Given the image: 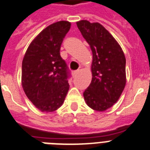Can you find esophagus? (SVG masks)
Segmentation results:
<instances>
[{"label": "esophagus", "instance_id": "34e87169", "mask_svg": "<svg viewBox=\"0 0 150 150\" xmlns=\"http://www.w3.org/2000/svg\"><path fill=\"white\" fill-rule=\"evenodd\" d=\"M79 70H76V71H72V75L73 76H76V75H77L78 73H79Z\"/></svg>", "mask_w": 150, "mask_h": 150}]
</instances>
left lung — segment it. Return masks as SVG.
Here are the masks:
<instances>
[{"label":"left lung","instance_id":"8db88e82","mask_svg":"<svg viewBox=\"0 0 150 150\" xmlns=\"http://www.w3.org/2000/svg\"><path fill=\"white\" fill-rule=\"evenodd\" d=\"M76 24L92 52V79L84 98L91 109L103 112L117 102L125 88L126 58L117 41L102 24L86 20Z\"/></svg>","mask_w":150,"mask_h":150}]
</instances>
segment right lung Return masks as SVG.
<instances>
[{
	"label": "right lung",
	"instance_id": "obj_1",
	"mask_svg": "<svg viewBox=\"0 0 150 150\" xmlns=\"http://www.w3.org/2000/svg\"><path fill=\"white\" fill-rule=\"evenodd\" d=\"M71 23L51 24L33 40L22 62L21 82L27 97L41 112H54L63 104L69 89V69L60 55Z\"/></svg>",
	"mask_w": 150,
	"mask_h": 150
}]
</instances>
